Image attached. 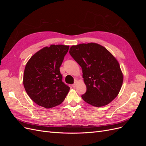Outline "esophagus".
Returning a JSON list of instances; mask_svg holds the SVG:
<instances>
[{"mask_svg":"<svg viewBox=\"0 0 146 146\" xmlns=\"http://www.w3.org/2000/svg\"><path fill=\"white\" fill-rule=\"evenodd\" d=\"M77 81H76V82H75V83L73 84V85H72V86L73 87H75V86H76V85H77Z\"/></svg>","mask_w":146,"mask_h":146,"instance_id":"1","label":"esophagus"}]
</instances>
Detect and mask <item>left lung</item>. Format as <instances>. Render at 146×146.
Wrapping results in <instances>:
<instances>
[{"label":"left lung","instance_id":"8db88e82","mask_svg":"<svg viewBox=\"0 0 146 146\" xmlns=\"http://www.w3.org/2000/svg\"><path fill=\"white\" fill-rule=\"evenodd\" d=\"M69 54L81 66L86 92L82 96L86 103L100 107L118 95L123 74L117 60L104 46L91 42L72 46Z\"/></svg>","mask_w":146,"mask_h":146}]
</instances>
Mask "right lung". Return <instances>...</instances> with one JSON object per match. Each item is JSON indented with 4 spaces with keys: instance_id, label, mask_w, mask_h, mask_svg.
I'll return each mask as SVG.
<instances>
[{
    "instance_id": "1",
    "label": "right lung",
    "mask_w": 146,
    "mask_h": 146,
    "mask_svg": "<svg viewBox=\"0 0 146 146\" xmlns=\"http://www.w3.org/2000/svg\"><path fill=\"white\" fill-rule=\"evenodd\" d=\"M69 46L50 45L39 50L26 64L23 84L35 103L46 108L61 104L70 88L62 81L60 67Z\"/></svg>"
}]
</instances>
